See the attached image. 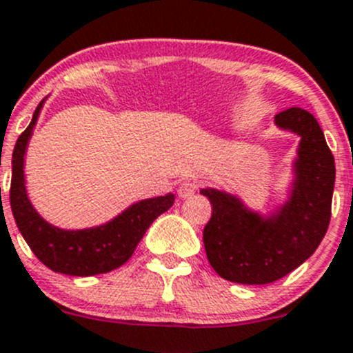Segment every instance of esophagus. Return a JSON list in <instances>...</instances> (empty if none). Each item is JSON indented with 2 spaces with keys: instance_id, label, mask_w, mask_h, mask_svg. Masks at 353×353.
Listing matches in <instances>:
<instances>
[{
  "instance_id": "1",
  "label": "esophagus",
  "mask_w": 353,
  "mask_h": 353,
  "mask_svg": "<svg viewBox=\"0 0 353 353\" xmlns=\"http://www.w3.org/2000/svg\"><path fill=\"white\" fill-rule=\"evenodd\" d=\"M196 190H199V184H196L195 181H183V183L179 184V188H177V195H179L181 199H190V196L195 195Z\"/></svg>"
}]
</instances>
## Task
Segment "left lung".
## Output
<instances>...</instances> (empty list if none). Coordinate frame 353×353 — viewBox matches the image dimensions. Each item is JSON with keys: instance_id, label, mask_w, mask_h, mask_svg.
I'll return each instance as SVG.
<instances>
[{"instance_id": "1", "label": "left lung", "mask_w": 353, "mask_h": 353, "mask_svg": "<svg viewBox=\"0 0 353 353\" xmlns=\"http://www.w3.org/2000/svg\"><path fill=\"white\" fill-rule=\"evenodd\" d=\"M275 123L301 137L294 186L275 216L263 219L217 190L200 192L212 205L203 228L207 259L236 284H270L291 273L314 254L331 221L336 169L321 125L301 108L279 113Z\"/></svg>"}]
</instances>
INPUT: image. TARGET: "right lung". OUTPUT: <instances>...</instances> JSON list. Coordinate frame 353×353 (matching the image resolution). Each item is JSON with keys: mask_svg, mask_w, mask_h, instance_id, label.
I'll return each instance as SVG.
<instances>
[{"mask_svg": "<svg viewBox=\"0 0 353 353\" xmlns=\"http://www.w3.org/2000/svg\"><path fill=\"white\" fill-rule=\"evenodd\" d=\"M41 106L43 101L36 108L29 127L19 136L12 154L10 205L19 232L36 258L52 272L72 276L111 272L128 261L151 223L172 207L174 195L169 193L134 203L113 221L97 228L68 232L48 225L31 205L24 186L26 146Z\"/></svg>", "mask_w": 353, "mask_h": 353, "instance_id": "add662e5", "label": "right lung"}]
</instances>
